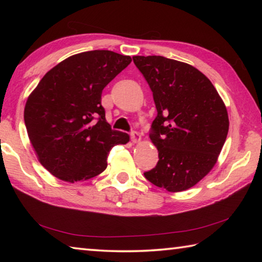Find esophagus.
Instances as JSON below:
<instances>
[{
    "instance_id": "34e87169",
    "label": "esophagus",
    "mask_w": 262,
    "mask_h": 262,
    "mask_svg": "<svg viewBox=\"0 0 262 262\" xmlns=\"http://www.w3.org/2000/svg\"><path fill=\"white\" fill-rule=\"evenodd\" d=\"M130 139H132V142L134 144L140 143V142H141V134H140V133H137V132H133L132 135H130Z\"/></svg>"
}]
</instances>
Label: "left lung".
Masks as SVG:
<instances>
[{"mask_svg":"<svg viewBox=\"0 0 262 262\" xmlns=\"http://www.w3.org/2000/svg\"><path fill=\"white\" fill-rule=\"evenodd\" d=\"M133 60L157 108L150 140L159 161L144 177L167 192H183L215 166L229 130L227 107L209 78L193 66L156 55Z\"/></svg>","mask_w":262,"mask_h":262,"instance_id":"8db88e82","label":"left lung"}]
</instances>
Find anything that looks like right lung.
<instances>
[{"label": "right lung", "mask_w": 262, "mask_h": 262, "mask_svg": "<svg viewBox=\"0 0 262 262\" xmlns=\"http://www.w3.org/2000/svg\"><path fill=\"white\" fill-rule=\"evenodd\" d=\"M132 62L111 51L78 53L61 61L31 92L24 121L38 161L57 179L89 180L107 167V155L129 142L112 130L101 106L104 88Z\"/></svg>", "instance_id": "1"}]
</instances>
